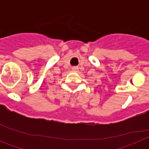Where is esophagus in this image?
I'll use <instances>...</instances> for the list:
<instances>
[{
	"instance_id": "1",
	"label": "esophagus",
	"mask_w": 149,
	"mask_h": 149,
	"mask_svg": "<svg viewBox=\"0 0 149 149\" xmlns=\"http://www.w3.org/2000/svg\"><path fill=\"white\" fill-rule=\"evenodd\" d=\"M72 72H78V68H77V67H75V66L72 67Z\"/></svg>"
}]
</instances>
